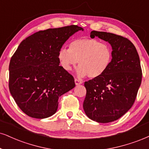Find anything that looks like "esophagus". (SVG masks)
I'll return each mask as SVG.
<instances>
[{"label":"esophagus","mask_w":149,"mask_h":149,"mask_svg":"<svg viewBox=\"0 0 149 149\" xmlns=\"http://www.w3.org/2000/svg\"><path fill=\"white\" fill-rule=\"evenodd\" d=\"M74 82H75V84H76L77 86V85H80V84H81L83 82L79 80V79H74Z\"/></svg>","instance_id":"esophagus-1"}]
</instances>
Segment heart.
I'll use <instances>...</instances> for the list:
<instances>
[{
    "instance_id": "b5f03b06",
    "label": "heart",
    "mask_w": 149,
    "mask_h": 149,
    "mask_svg": "<svg viewBox=\"0 0 149 149\" xmlns=\"http://www.w3.org/2000/svg\"><path fill=\"white\" fill-rule=\"evenodd\" d=\"M62 68L70 71L79 65L77 74L79 77L88 75L95 79L106 72L113 59V50L107 43L95 38H78L70 44V48L62 47L58 54Z\"/></svg>"
}]
</instances>
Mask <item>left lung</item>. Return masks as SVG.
I'll return each mask as SVG.
<instances>
[{"instance_id": "obj_1", "label": "left lung", "mask_w": 149, "mask_h": 149, "mask_svg": "<svg viewBox=\"0 0 149 149\" xmlns=\"http://www.w3.org/2000/svg\"><path fill=\"white\" fill-rule=\"evenodd\" d=\"M95 36L111 44L113 59L104 74L84 83L83 107L92 120L108 123L120 118L133 105L142 82V68L137 49L128 38L92 31L91 37Z\"/></svg>"}]
</instances>
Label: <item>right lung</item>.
<instances>
[{
  "label": "right lung",
  "instance_id": "1",
  "mask_svg": "<svg viewBox=\"0 0 149 149\" xmlns=\"http://www.w3.org/2000/svg\"><path fill=\"white\" fill-rule=\"evenodd\" d=\"M77 25L39 31L18 45L10 60L9 88L16 104L33 118L52 116L58 97L75 86L72 75L59 65L58 54Z\"/></svg>",
  "mask_w": 149,
  "mask_h": 149
}]
</instances>
